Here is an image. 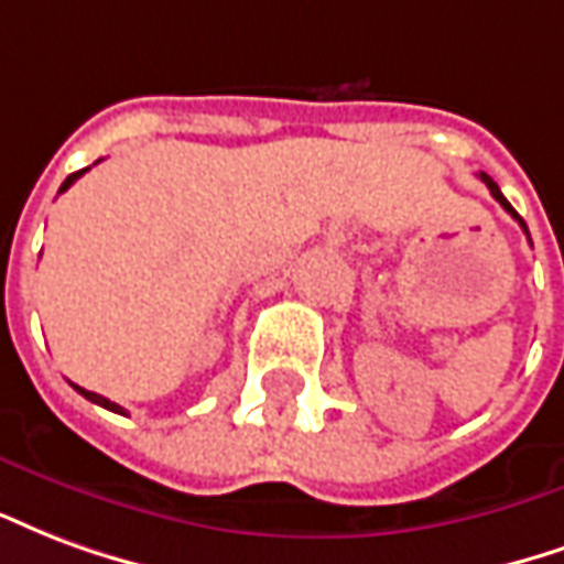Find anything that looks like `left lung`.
I'll use <instances>...</instances> for the list:
<instances>
[{"label": "left lung", "instance_id": "obj_1", "mask_svg": "<svg viewBox=\"0 0 564 564\" xmlns=\"http://www.w3.org/2000/svg\"><path fill=\"white\" fill-rule=\"evenodd\" d=\"M480 180H484V183H487V188H490V195H492V197H496V200H499L501 207L508 209V213H511L513 219L520 221V228H523V231H525V234H529V228H525V221H523V219H520V216H517V209H513V207H511V204H508V197L501 195V192H499V186H496V183H492L490 176H487V174H480Z\"/></svg>", "mask_w": 564, "mask_h": 564}]
</instances>
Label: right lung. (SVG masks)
<instances>
[{
    "label": "right lung",
    "mask_w": 564,
    "mask_h": 564,
    "mask_svg": "<svg viewBox=\"0 0 564 564\" xmlns=\"http://www.w3.org/2000/svg\"><path fill=\"white\" fill-rule=\"evenodd\" d=\"M86 171H89V167H84V171H77V174H72V176H68V180H65V183H63V188H59V192H65V188L72 186V183H74V180H77V176H84ZM74 390H77V393H84V397H86V400H89V402H96V405H101V409H108V412L126 414V412H122V405H117V402L105 400V397H98V393H93V390H84V388H77V384H74Z\"/></svg>",
    "instance_id": "add662e5"
}]
</instances>
